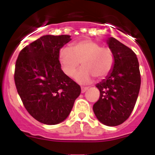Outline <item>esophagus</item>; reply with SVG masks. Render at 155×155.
Listing matches in <instances>:
<instances>
[{"label":"esophagus","mask_w":155,"mask_h":155,"mask_svg":"<svg viewBox=\"0 0 155 155\" xmlns=\"http://www.w3.org/2000/svg\"><path fill=\"white\" fill-rule=\"evenodd\" d=\"M87 89H88V87H81V93L85 92V91H87Z\"/></svg>","instance_id":"1"}]
</instances>
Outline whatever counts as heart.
I'll use <instances>...</instances> for the list:
<instances>
[{
	"label": "heart",
	"mask_w": 155,
	"mask_h": 155,
	"mask_svg": "<svg viewBox=\"0 0 155 155\" xmlns=\"http://www.w3.org/2000/svg\"><path fill=\"white\" fill-rule=\"evenodd\" d=\"M58 58L61 69L68 77L73 76L81 62L83 68L74 76L81 84H87L94 77L104 78L110 74L114 65V55L110 48L101 46L91 39L74 42L71 48H62Z\"/></svg>",
	"instance_id": "b5f03b06"
}]
</instances>
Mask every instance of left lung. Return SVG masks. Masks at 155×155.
<instances>
[{"instance_id":"left-lung-1","label":"left lung","mask_w":155,"mask_h":155,"mask_svg":"<svg viewBox=\"0 0 155 155\" xmlns=\"http://www.w3.org/2000/svg\"><path fill=\"white\" fill-rule=\"evenodd\" d=\"M107 44L114 55V65L105 79L96 84L100 97L93 105V111L102 124L115 127L130 116L141 81L134 52L113 37L107 39Z\"/></svg>"}]
</instances>
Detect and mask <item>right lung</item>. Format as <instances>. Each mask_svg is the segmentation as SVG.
Instances as JSON below:
<instances>
[{"label":"right lung","instance_id":"1","mask_svg":"<svg viewBox=\"0 0 155 155\" xmlns=\"http://www.w3.org/2000/svg\"><path fill=\"white\" fill-rule=\"evenodd\" d=\"M71 35H47L19 53L15 82L23 105L37 121L58 124L68 118L81 87L61 70L59 52Z\"/></svg>","mask_w":155,"mask_h":155}]
</instances>
